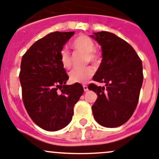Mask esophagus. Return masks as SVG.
<instances>
[{
  "label": "esophagus",
  "instance_id": "esophagus-1",
  "mask_svg": "<svg viewBox=\"0 0 159 159\" xmlns=\"http://www.w3.org/2000/svg\"><path fill=\"white\" fill-rule=\"evenodd\" d=\"M83 89H84V92H87V91L89 90V89H88V86L85 85V84H84V85H83Z\"/></svg>",
  "mask_w": 159,
  "mask_h": 159
}]
</instances>
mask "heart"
Masks as SVG:
<instances>
[{
	"mask_svg": "<svg viewBox=\"0 0 159 159\" xmlns=\"http://www.w3.org/2000/svg\"><path fill=\"white\" fill-rule=\"evenodd\" d=\"M72 47L75 50L85 53L87 61L97 64L100 60L99 53L95 50V43L89 36L79 35L72 43ZM60 61L64 68H70L71 66V57L70 53L65 49L60 52ZM94 75V69L92 67L84 68H74L69 74L70 80L73 83H86Z\"/></svg>",
	"mask_w": 159,
	"mask_h": 159,
	"instance_id": "obj_1",
	"label": "heart"
}]
</instances>
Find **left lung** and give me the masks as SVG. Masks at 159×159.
Here are the masks:
<instances>
[{
	"instance_id": "8db88e82",
	"label": "left lung",
	"mask_w": 159,
	"mask_h": 159,
	"mask_svg": "<svg viewBox=\"0 0 159 159\" xmlns=\"http://www.w3.org/2000/svg\"><path fill=\"white\" fill-rule=\"evenodd\" d=\"M102 47V60L93 80L106 86L89 85L96 92L92 109L98 124L116 127L125 124L134 112L143 83L142 62L133 47L109 32L91 35Z\"/></svg>"
}]
</instances>
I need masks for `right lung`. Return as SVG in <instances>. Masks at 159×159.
<instances>
[{
    "label": "right lung",
    "instance_id": "obj_1",
    "mask_svg": "<svg viewBox=\"0 0 159 159\" xmlns=\"http://www.w3.org/2000/svg\"><path fill=\"white\" fill-rule=\"evenodd\" d=\"M75 32H54L37 40L21 58L19 79L26 111L34 123L48 131L68 125L74 106L84 92L79 83L67 85L60 52Z\"/></svg>",
    "mask_w": 159,
    "mask_h": 159
}]
</instances>
